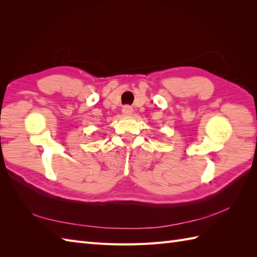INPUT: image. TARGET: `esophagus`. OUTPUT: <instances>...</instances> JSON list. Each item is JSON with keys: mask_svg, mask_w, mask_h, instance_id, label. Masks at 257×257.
<instances>
[{"mask_svg": "<svg viewBox=\"0 0 257 257\" xmlns=\"http://www.w3.org/2000/svg\"><path fill=\"white\" fill-rule=\"evenodd\" d=\"M122 112H123L124 114H132L133 108L129 107V106H124V107L122 108Z\"/></svg>", "mask_w": 257, "mask_h": 257, "instance_id": "34e87169", "label": "esophagus"}]
</instances>
